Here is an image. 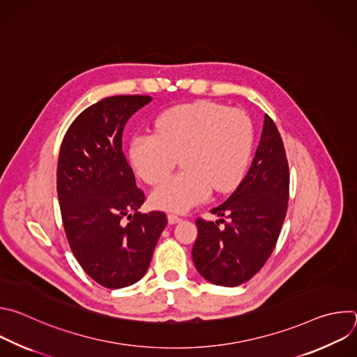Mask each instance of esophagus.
I'll return each instance as SVG.
<instances>
[{
	"label": "esophagus",
	"instance_id": "obj_1",
	"mask_svg": "<svg viewBox=\"0 0 357 357\" xmlns=\"http://www.w3.org/2000/svg\"><path fill=\"white\" fill-rule=\"evenodd\" d=\"M182 219L179 218V216H176V215H174V213H169L168 215V223L169 225H176V223H179Z\"/></svg>",
	"mask_w": 357,
	"mask_h": 357
}]
</instances>
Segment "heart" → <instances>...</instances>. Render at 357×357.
Returning a JSON list of instances; mask_svg holds the SVG:
<instances>
[{"label":"heart","mask_w":357,"mask_h":357,"mask_svg":"<svg viewBox=\"0 0 357 357\" xmlns=\"http://www.w3.org/2000/svg\"><path fill=\"white\" fill-rule=\"evenodd\" d=\"M252 142L250 120L213 101H195L161 113L155 134H137L130 144V161L149 185L162 183L175 169L183 171L151 196L152 205L186 212L213 190L234 189L245 171Z\"/></svg>","instance_id":"obj_1"}]
</instances>
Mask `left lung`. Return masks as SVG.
Masks as SVG:
<instances>
[{
	"label": "left lung",
	"instance_id": "1",
	"mask_svg": "<svg viewBox=\"0 0 357 357\" xmlns=\"http://www.w3.org/2000/svg\"><path fill=\"white\" fill-rule=\"evenodd\" d=\"M288 197L289 169L284 142L266 114L247 175L226 202L211 211L229 222L196 220L192 259L199 274L223 287H237L256 275L277 244ZM220 222L225 223L222 228Z\"/></svg>",
	"mask_w": 357,
	"mask_h": 357
}]
</instances>
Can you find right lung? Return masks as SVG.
Returning <instances> with one entry per match:
<instances>
[{
  "label": "right lung",
  "mask_w": 357,
  "mask_h": 357,
  "mask_svg": "<svg viewBox=\"0 0 357 357\" xmlns=\"http://www.w3.org/2000/svg\"><path fill=\"white\" fill-rule=\"evenodd\" d=\"M151 100H100L75 119L61 145L56 189L69 245L86 274L110 289L145 275L167 226L164 212H138L145 195L123 152L124 126Z\"/></svg>",
  "instance_id": "right-lung-1"
}]
</instances>
